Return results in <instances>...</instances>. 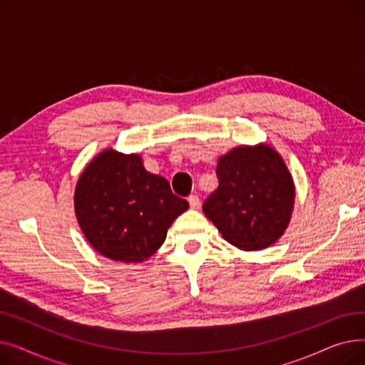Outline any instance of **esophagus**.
<instances>
[{"instance_id":"esophagus-1","label":"esophagus","mask_w":365,"mask_h":365,"mask_svg":"<svg viewBox=\"0 0 365 365\" xmlns=\"http://www.w3.org/2000/svg\"><path fill=\"white\" fill-rule=\"evenodd\" d=\"M187 201H189V205H190V208H192V210H198L201 207V201H200L198 195H190L187 198Z\"/></svg>"}]
</instances>
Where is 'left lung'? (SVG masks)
<instances>
[{
  "mask_svg": "<svg viewBox=\"0 0 365 365\" xmlns=\"http://www.w3.org/2000/svg\"><path fill=\"white\" fill-rule=\"evenodd\" d=\"M219 187L202 212L222 237L244 252L275 244L292 220L296 189L289 167L272 146L242 145L217 161Z\"/></svg>",
  "mask_w": 365,
  "mask_h": 365,
  "instance_id": "obj_1",
  "label": "left lung"
}]
</instances>
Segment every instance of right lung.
Listing matches in <instances>:
<instances>
[{
	"label": "right lung",
	"mask_w": 365,
	"mask_h": 365,
	"mask_svg": "<svg viewBox=\"0 0 365 365\" xmlns=\"http://www.w3.org/2000/svg\"><path fill=\"white\" fill-rule=\"evenodd\" d=\"M73 207L96 252L115 262L143 263L189 204L171 192L167 179L149 173L138 153L108 148L80 175Z\"/></svg>",
	"instance_id": "1"
}]
</instances>
